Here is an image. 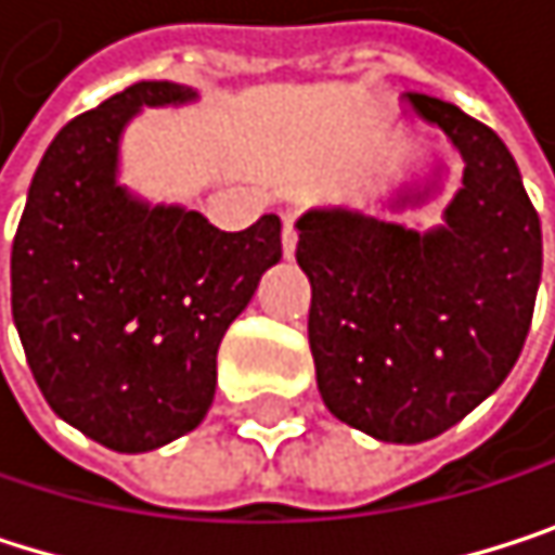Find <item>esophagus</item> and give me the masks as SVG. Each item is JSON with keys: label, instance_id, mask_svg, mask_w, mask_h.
<instances>
[{"label": "esophagus", "instance_id": "1", "mask_svg": "<svg viewBox=\"0 0 555 555\" xmlns=\"http://www.w3.org/2000/svg\"><path fill=\"white\" fill-rule=\"evenodd\" d=\"M296 243H299L296 220H293V217H286V223H283V253H286V256H293V253H296Z\"/></svg>", "mask_w": 555, "mask_h": 555}]
</instances>
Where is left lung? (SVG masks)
Listing matches in <instances>:
<instances>
[{"instance_id": "obj_1", "label": "left lung", "mask_w": 555, "mask_h": 555, "mask_svg": "<svg viewBox=\"0 0 555 555\" xmlns=\"http://www.w3.org/2000/svg\"><path fill=\"white\" fill-rule=\"evenodd\" d=\"M406 100L465 162L446 227L420 233L358 210H309L296 259L312 283L309 345L325 406L380 442L413 446L465 420L517 364L543 233L491 126L439 96Z\"/></svg>"}]
</instances>
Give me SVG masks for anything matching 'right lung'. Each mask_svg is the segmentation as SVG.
Instances as JSON below:
<instances>
[{
	"mask_svg": "<svg viewBox=\"0 0 555 555\" xmlns=\"http://www.w3.org/2000/svg\"><path fill=\"white\" fill-rule=\"evenodd\" d=\"M188 100L181 83L139 80L70 119L12 240V319L35 384L64 423L113 452H152L207 416L220 338L283 256L275 214L223 233L116 184L126 122Z\"/></svg>",
	"mask_w": 555,
	"mask_h": 555,
	"instance_id": "add662e5",
	"label": "right lung"
}]
</instances>
